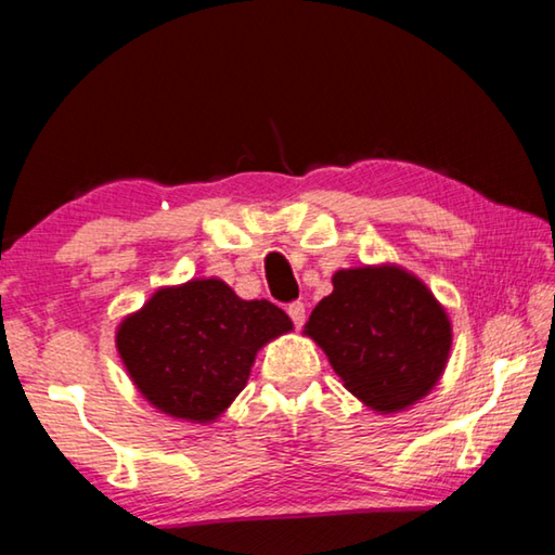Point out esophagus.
Instances as JSON below:
<instances>
[{"instance_id":"1","label":"esophagus","mask_w":555,"mask_h":555,"mask_svg":"<svg viewBox=\"0 0 555 555\" xmlns=\"http://www.w3.org/2000/svg\"><path fill=\"white\" fill-rule=\"evenodd\" d=\"M288 315H291V321H294V325L296 327H300L306 323V306L300 304V300H294V304H288Z\"/></svg>"}]
</instances>
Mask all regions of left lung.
<instances>
[{
  "label": "left lung",
  "instance_id": "left-lung-1",
  "mask_svg": "<svg viewBox=\"0 0 555 555\" xmlns=\"http://www.w3.org/2000/svg\"><path fill=\"white\" fill-rule=\"evenodd\" d=\"M306 335L323 347L345 389L382 413L406 409L436 387L453 340L434 294L397 267L337 271Z\"/></svg>",
  "mask_w": 555,
  "mask_h": 555
}]
</instances>
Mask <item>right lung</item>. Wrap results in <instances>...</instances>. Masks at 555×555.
Segmentation results:
<instances>
[{"label":"right lung","instance_id":"add662e5","mask_svg":"<svg viewBox=\"0 0 555 555\" xmlns=\"http://www.w3.org/2000/svg\"><path fill=\"white\" fill-rule=\"evenodd\" d=\"M291 331L271 300H242L220 279L162 288L117 331L137 389L168 416L218 418L249 379L257 350Z\"/></svg>","mask_w":555,"mask_h":555}]
</instances>
